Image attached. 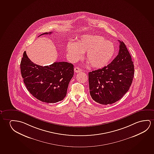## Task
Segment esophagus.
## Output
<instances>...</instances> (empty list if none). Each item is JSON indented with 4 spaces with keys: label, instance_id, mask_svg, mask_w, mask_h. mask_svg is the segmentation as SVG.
<instances>
[{
    "label": "esophagus",
    "instance_id": "1",
    "mask_svg": "<svg viewBox=\"0 0 154 154\" xmlns=\"http://www.w3.org/2000/svg\"><path fill=\"white\" fill-rule=\"evenodd\" d=\"M74 71L76 73H78V72H79L82 71V69L79 68H78V67H75L74 68Z\"/></svg>",
    "mask_w": 154,
    "mask_h": 154
}]
</instances>
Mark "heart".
<instances>
[{"label":"heart","instance_id":"obj_1","mask_svg":"<svg viewBox=\"0 0 154 154\" xmlns=\"http://www.w3.org/2000/svg\"><path fill=\"white\" fill-rule=\"evenodd\" d=\"M67 54L72 62L82 58L83 52H86V59L91 66L100 68L107 65L115 54L113 43L99 35H84L78 42L68 43Z\"/></svg>","mask_w":154,"mask_h":154}]
</instances>
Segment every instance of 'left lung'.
Listing matches in <instances>:
<instances>
[{"label": "left lung", "instance_id": "8db88e82", "mask_svg": "<svg viewBox=\"0 0 154 154\" xmlns=\"http://www.w3.org/2000/svg\"><path fill=\"white\" fill-rule=\"evenodd\" d=\"M119 41L118 54L111 63L88 73L91 98L103 105L112 104L122 98L129 89L134 79L131 56L124 42Z\"/></svg>", "mask_w": 154, "mask_h": 154}]
</instances>
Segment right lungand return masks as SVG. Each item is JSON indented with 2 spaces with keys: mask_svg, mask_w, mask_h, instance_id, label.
Returning <instances> with one entry per match:
<instances>
[{
  "mask_svg": "<svg viewBox=\"0 0 154 154\" xmlns=\"http://www.w3.org/2000/svg\"><path fill=\"white\" fill-rule=\"evenodd\" d=\"M51 33L46 32L40 36ZM20 67L25 85L34 97L47 103H55L65 98L69 82L74 76L72 64L56 62L41 66L31 61L24 51Z\"/></svg>",
  "mask_w": 154,
  "mask_h": 154,
  "instance_id": "add662e5",
  "label": "right lung"
}]
</instances>
